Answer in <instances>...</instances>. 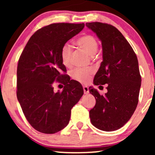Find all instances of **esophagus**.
<instances>
[{
  "mask_svg": "<svg viewBox=\"0 0 155 155\" xmlns=\"http://www.w3.org/2000/svg\"><path fill=\"white\" fill-rule=\"evenodd\" d=\"M83 90H84V93L85 94H88L89 93V88L87 86H83Z\"/></svg>",
  "mask_w": 155,
  "mask_h": 155,
  "instance_id": "obj_1",
  "label": "esophagus"
}]
</instances>
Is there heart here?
Segmentation results:
<instances>
[{"label": "heart", "mask_w": 155, "mask_h": 155, "mask_svg": "<svg viewBox=\"0 0 155 155\" xmlns=\"http://www.w3.org/2000/svg\"><path fill=\"white\" fill-rule=\"evenodd\" d=\"M76 44L80 48H83L85 51L93 56L98 49V42L92 35H85L78 38L75 41ZM72 54L73 48L68 44H65L61 51V58L63 64L65 67H71L72 65ZM93 73L92 68H76L72 73V77L81 83H87L90 81L91 75Z\"/></svg>", "instance_id": "b5f03b06"}]
</instances>
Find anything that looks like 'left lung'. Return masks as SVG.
Returning <instances> with one entry per match:
<instances>
[{"mask_svg":"<svg viewBox=\"0 0 155 155\" xmlns=\"http://www.w3.org/2000/svg\"><path fill=\"white\" fill-rule=\"evenodd\" d=\"M101 42L103 61L94 78V84H108L107 92L101 95L90 87L96 104L90 111L91 123L104 131H114L124 126L133 116L137 103L141 76L138 61L130 44L111 25L86 23Z\"/></svg>","mask_w":155,"mask_h":155,"instance_id":"obj_1","label":"left lung"}]
</instances>
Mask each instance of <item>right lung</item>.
Listing matches in <instances>:
<instances>
[{
	"label": "right lung",
	"instance_id": "obj_1",
	"mask_svg": "<svg viewBox=\"0 0 155 155\" xmlns=\"http://www.w3.org/2000/svg\"><path fill=\"white\" fill-rule=\"evenodd\" d=\"M84 24L54 23L38 29L22 52L17 69V97L27 120L46 134L68 124L71 109L84 94L79 82L71 80L61 58L62 46L84 28ZM55 82L65 86L54 92Z\"/></svg>",
	"mask_w": 155,
	"mask_h": 155
}]
</instances>
